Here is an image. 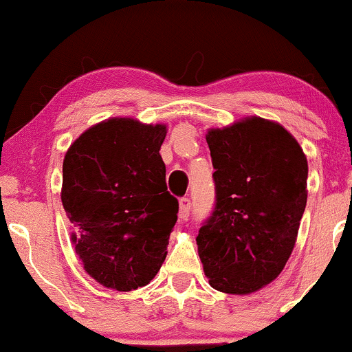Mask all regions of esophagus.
Returning <instances> with one entry per match:
<instances>
[{
	"instance_id": "obj_1",
	"label": "esophagus",
	"mask_w": 352,
	"mask_h": 352,
	"mask_svg": "<svg viewBox=\"0 0 352 352\" xmlns=\"http://www.w3.org/2000/svg\"><path fill=\"white\" fill-rule=\"evenodd\" d=\"M188 213H190V199L188 197H182L179 200V217L182 221L188 220Z\"/></svg>"
}]
</instances>
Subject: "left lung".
Returning a JSON list of instances; mask_svg holds the SVG:
<instances>
[{
	"label": "left lung",
	"mask_w": 352,
	"mask_h": 352,
	"mask_svg": "<svg viewBox=\"0 0 352 352\" xmlns=\"http://www.w3.org/2000/svg\"><path fill=\"white\" fill-rule=\"evenodd\" d=\"M215 208L199 230L200 260L212 288L250 294L283 272L308 190V160L283 125L246 117L210 129Z\"/></svg>",
	"instance_id": "1"
}]
</instances>
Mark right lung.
Returning <instances> with one entry per match:
<instances>
[{
    "mask_svg": "<svg viewBox=\"0 0 352 352\" xmlns=\"http://www.w3.org/2000/svg\"><path fill=\"white\" fill-rule=\"evenodd\" d=\"M167 127L112 117L76 139L63 164L60 200L89 276L117 292L148 285L167 256L179 200L160 157Z\"/></svg>",
    "mask_w": 352,
    "mask_h": 352,
    "instance_id": "1",
    "label": "right lung"
}]
</instances>
